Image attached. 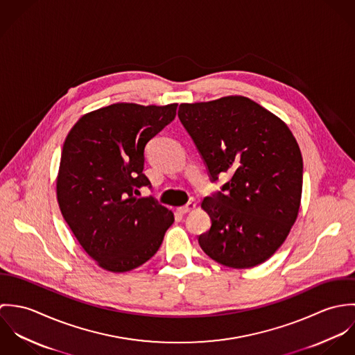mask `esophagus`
<instances>
[{"label":"esophagus","mask_w":355,"mask_h":355,"mask_svg":"<svg viewBox=\"0 0 355 355\" xmlns=\"http://www.w3.org/2000/svg\"><path fill=\"white\" fill-rule=\"evenodd\" d=\"M194 209H196V203L194 202L186 203L184 206H180V207H178V210H179L182 214L190 213V211H191V210H194Z\"/></svg>","instance_id":"1"}]
</instances>
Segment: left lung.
Here are the masks:
<instances>
[{"instance_id":"8db88e82","label":"left lung","mask_w":355,"mask_h":355,"mask_svg":"<svg viewBox=\"0 0 355 355\" xmlns=\"http://www.w3.org/2000/svg\"><path fill=\"white\" fill-rule=\"evenodd\" d=\"M178 116L210 180L231 176L202 201L211 227L198 238L201 249L230 268L262 263L283 245L301 206L304 161L293 132L242 96L180 103Z\"/></svg>"}]
</instances>
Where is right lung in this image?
Segmentation results:
<instances>
[{
  "mask_svg": "<svg viewBox=\"0 0 355 355\" xmlns=\"http://www.w3.org/2000/svg\"><path fill=\"white\" fill-rule=\"evenodd\" d=\"M165 106L113 103L82 116L68 132L57 176V201L75 238L102 269L123 273L159 249L173 213L154 198L145 148L176 116Z\"/></svg>",
  "mask_w": 355,
  "mask_h": 355,
  "instance_id": "right-lung-1",
  "label": "right lung"
}]
</instances>
